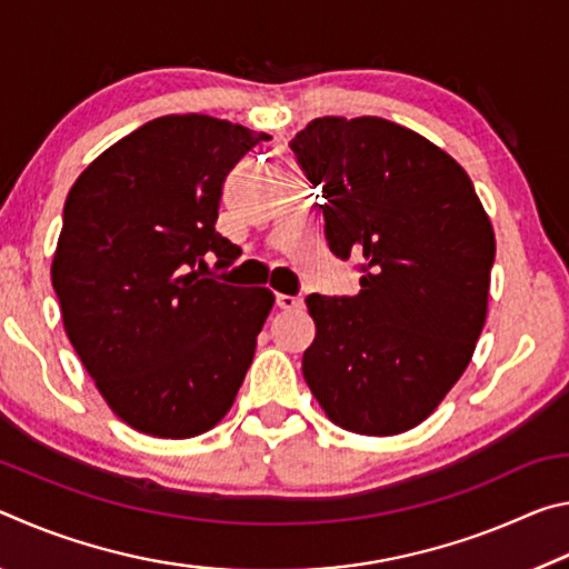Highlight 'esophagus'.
<instances>
[{"label":"esophagus","instance_id":"obj_1","mask_svg":"<svg viewBox=\"0 0 569 569\" xmlns=\"http://www.w3.org/2000/svg\"><path fill=\"white\" fill-rule=\"evenodd\" d=\"M276 303H278V308H283V311H298V308H303V296L278 293Z\"/></svg>","mask_w":569,"mask_h":569}]
</instances>
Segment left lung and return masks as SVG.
<instances>
[{
  "mask_svg": "<svg viewBox=\"0 0 569 569\" xmlns=\"http://www.w3.org/2000/svg\"><path fill=\"white\" fill-rule=\"evenodd\" d=\"M323 190L326 240L359 258L356 296L306 298L303 379L333 423L417 427L455 387L487 319L495 230L459 162L383 118H319L291 140Z\"/></svg>",
  "mask_w": 569,
  "mask_h": 569,
  "instance_id": "obj_1",
  "label": "left lung"
}]
</instances>
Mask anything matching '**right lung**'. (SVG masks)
<instances>
[{"mask_svg":"<svg viewBox=\"0 0 569 569\" xmlns=\"http://www.w3.org/2000/svg\"><path fill=\"white\" fill-rule=\"evenodd\" d=\"M263 140L210 114H166L94 158L64 200L52 261L64 331L102 399L142 435L213 429L253 361L273 293L200 268L208 253L216 268L240 256L216 230L218 206L228 172Z\"/></svg>","mask_w":569,"mask_h":569,"instance_id":"right-lung-1","label":"right lung"}]
</instances>
